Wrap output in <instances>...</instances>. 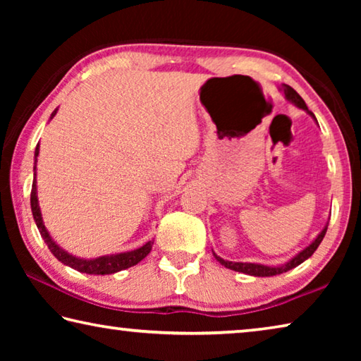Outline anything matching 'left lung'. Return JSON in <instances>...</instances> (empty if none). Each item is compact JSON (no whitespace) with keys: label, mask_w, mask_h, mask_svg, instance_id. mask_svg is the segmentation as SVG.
Masks as SVG:
<instances>
[{"label":"left lung","mask_w":361,"mask_h":361,"mask_svg":"<svg viewBox=\"0 0 361 361\" xmlns=\"http://www.w3.org/2000/svg\"><path fill=\"white\" fill-rule=\"evenodd\" d=\"M283 94L286 97V100L291 102V103H295L298 108L305 109V111H307L310 116H314V113L309 111L307 105H305V102L301 99V95H299L295 89L290 87V85L283 84ZM314 118H315V116H314ZM326 229H328V226H325V228H323V231L320 232L319 235H317V239L312 243H310L309 247H305L302 252H299L295 256V258H291L288 262H285V264H282V266H264V264H255V262H232V261H226L223 258H219L216 253H213V255H215V258H216V261L219 262V264H223L224 267L231 269V271L248 274V276H255V277L279 276V274H283L286 271H290V269L299 266V264H301V262H304L305 259L310 258V256L314 255L315 250L319 248V245L322 243L323 237H325V234H326Z\"/></svg>","instance_id":"1"}]
</instances>
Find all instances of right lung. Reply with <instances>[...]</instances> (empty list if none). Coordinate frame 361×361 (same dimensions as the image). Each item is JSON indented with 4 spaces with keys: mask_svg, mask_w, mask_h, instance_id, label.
Returning a JSON list of instances; mask_svg holds the SVG:
<instances>
[{
    "mask_svg": "<svg viewBox=\"0 0 361 361\" xmlns=\"http://www.w3.org/2000/svg\"><path fill=\"white\" fill-rule=\"evenodd\" d=\"M57 109L59 108H56L52 111L51 119L56 116ZM38 154H39V145L36 146V149H35V170H36V157H38ZM35 175H36V172H35ZM30 204H32L35 223H36V226H38L39 234L42 239H44L49 250H51V253L56 256L59 261H62L63 264L76 269V271H79V272L94 274V276H105V274H114V272L124 271V269H127V267L138 264V262L142 261L145 256H148V253L152 248V243H154L152 240H149V242H146L143 247L132 250V252L100 256V258H95V259L76 258V256L66 253L65 250L60 248L57 243L51 239V235H49L46 226H44V223H42V216H41V210H39V204H38V195H36V178L33 181V186H32V194H30Z\"/></svg>",
    "mask_w": 361,
    "mask_h": 361,
    "instance_id": "right-lung-1",
    "label": "right lung"
}]
</instances>
